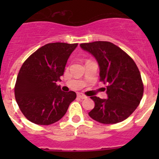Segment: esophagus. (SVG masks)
I'll use <instances>...</instances> for the list:
<instances>
[{
	"mask_svg": "<svg viewBox=\"0 0 159 159\" xmlns=\"http://www.w3.org/2000/svg\"><path fill=\"white\" fill-rule=\"evenodd\" d=\"M77 96H78L79 98H80V99H87V98H88V97H87L86 95H83V94H81V93H79L78 95H77Z\"/></svg>",
	"mask_w": 159,
	"mask_h": 159,
	"instance_id": "obj_1",
	"label": "esophagus"
}]
</instances>
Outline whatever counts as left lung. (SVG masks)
Listing matches in <instances>:
<instances>
[{"label":"left lung","instance_id":"1","mask_svg":"<svg viewBox=\"0 0 159 159\" xmlns=\"http://www.w3.org/2000/svg\"><path fill=\"white\" fill-rule=\"evenodd\" d=\"M80 47L97 60L100 81L107 85V99L91 97L95 107L88 115L104 124L123 121L134 111L143 98V84L137 65L127 53L111 42L80 43Z\"/></svg>","mask_w":159,"mask_h":159}]
</instances>
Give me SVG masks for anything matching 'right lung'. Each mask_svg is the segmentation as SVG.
<instances>
[{"instance_id":"obj_1","label":"right lung","mask_w":159,"mask_h":159,"mask_svg":"<svg viewBox=\"0 0 159 159\" xmlns=\"http://www.w3.org/2000/svg\"><path fill=\"white\" fill-rule=\"evenodd\" d=\"M77 45L47 43L22 64L14 92L20 109L30 122L50 125L59 121L76 98L75 92L61 91L57 82L64 75L67 60Z\"/></svg>"}]
</instances>
